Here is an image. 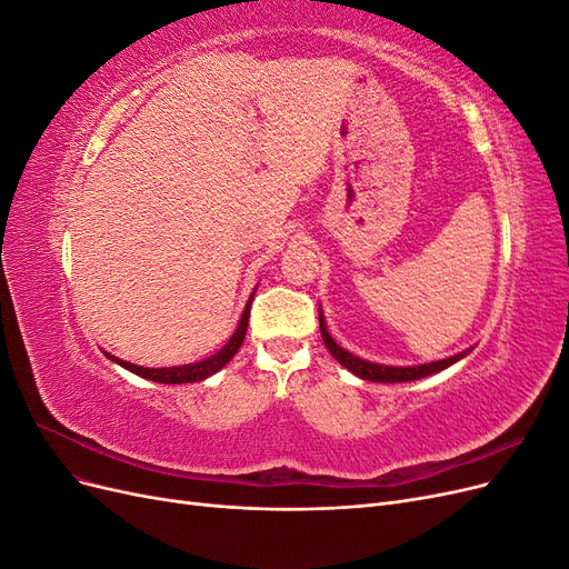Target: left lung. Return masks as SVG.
Returning a JSON list of instances; mask_svg holds the SVG:
<instances>
[{"instance_id":"1","label":"left lung","mask_w":569,"mask_h":569,"mask_svg":"<svg viewBox=\"0 0 569 569\" xmlns=\"http://www.w3.org/2000/svg\"><path fill=\"white\" fill-rule=\"evenodd\" d=\"M320 335H322V341L325 347L330 349V353L339 360V363L351 370L353 375H358L360 380H368V382H412V380H420V377H427V375H435V372H441L449 366L458 363V360L462 356H468V351L462 353H456L451 358H443V360H435V363H425V366H412V368H393V366H380V363H368V360L363 358H356L351 356L349 351H343L339 343L330 337V332H327L325 327V320H322V313H320Z\"/></svg>"}]
</instances>
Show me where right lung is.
Segmentation results:
<instances>
[{
    "instance_id": "obj_1",
    "label": "right lung",
    "mask_w": 569,
    "mask_h": 569,
    "mask_svg": "<svg viewBox=\"0 0 569 569\" xmlns=\"http://www.w3.org/2000/svg\"><path fill=\"white\" fill-rule=\"evenodd\" d=\"M253 299V295H251ZM251 299L244 308L242 313V320H239L234 335L228 339L226 347H222L216 356L206 358V360H199V363H189V366H176V368H142V366H132V363H126V360L120 358H113L109 356L111 360H116L118 366H123L126 370L134 372L144 377V380H151V382H159V385H189V382H201L206 380V377H211L213 372H218L222 366L230 363V358L237 353V349L242 347L244 341V335H247V325H249V311H251Z\"/></svg>"
}]
</instances>
